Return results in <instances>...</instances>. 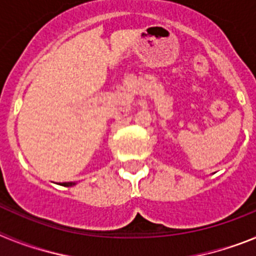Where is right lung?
I'll use <instances>...</instances> for the list:
<instances>
[{"label": "right lung", "mask_w": 256, "mask_h": 256, "mask_svg": "<svg viewBox=\"0 0 256 256\" xmlns=\"http://www.w3.org/2000/svg\"><path fill=\"white\" fill-rule=\"evenodd\" d=\"M74 184H76V182H65V183H62V186H65V187H72V186H74Z\"/></svg>", "instance_id": "right-lung-1"}]
</instances>
